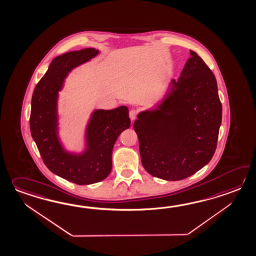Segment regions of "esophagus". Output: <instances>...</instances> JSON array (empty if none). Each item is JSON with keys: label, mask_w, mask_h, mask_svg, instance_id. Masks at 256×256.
<instances>
[{"label": "esophagus", "mask_w": 256, "mask_h": 256, "mask_svg": "<svg viewBox=\"0 0 256 256\" xmlns=\"http://www.w3.org/2000/svg\"><path fill=\"white\" fill-rule=\"evenodd\" d=\"M136 116H138V111L135 110V109H131L130 111V120H135L136 118Z\"/></svg>", "instance_id": "1"}]
</instances>
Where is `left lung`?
<instances>
[{
  "label": "left lung",
  "mask_w": 256,
  "mask_h": 256,
  "mask_svg": "<svg viewBox=\"0 0 256 256\" xmlns=\"http://www.w3.org/2000/svg\"><path fill=\"white\" fill-rule=\"evenodd\" d=\"M190 55L181 77L172 80V94L134 122L143 167L167 181L191 176L210 162L222 124L216 78L196 52Z\"/></svg>",
  "instance_id": "obj_1"
}]
</instances>
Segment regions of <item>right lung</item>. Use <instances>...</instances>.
I'll return each mask as SVG.
<instances>
[{
	"instance_id": "1",
	"label": "right lung",
	"mask_w": 256,
	"mask_h": 256,
	"mask_svg": "<svg viewBox=\"0 0 256 256\" xmlns=\"http://www.w3.org/2000/svg\"><path fill=\"white\" fill-rule=\"evenodd\" d=\"M97 54L94 48H84L55 58L36 86L31 101L30 131L44 164L53 174L77 184H91L108 176L114 142L130 126L126 106L97 110L88 126L86 154L74 156L62 148L56 131L58 91L72 68Z\"/></svg>"
}]
</instances>
